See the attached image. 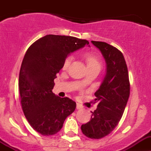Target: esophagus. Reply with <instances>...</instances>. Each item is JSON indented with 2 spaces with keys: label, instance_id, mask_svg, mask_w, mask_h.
<instances>
[{
  "label": "esophagus",
  "instance_id": "1",
  "mask_svg": "<svg viewBox=\"0 0 151 151\" xmlns=\"http://www.w3.org/2000/svg\"><path fill=\"white\" fill-rule=\"evenodd\" d=\"M82 108H83V107H82L81 105H80V104H78V103H77V109H81Z\"/></svg>",
  "mask_w": 151,
  "mask_h": 151
}]
</instances>
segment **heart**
<instances>
[{
	"instance_id": "heart-1",
	"label": "heart",
	"mask_w": 151,
	"mask_h": 151,
	"mask_svg": "<svg viewBox=\"0 0 151 151\" xmlns=\"http://www.w3.org/2000/svg\"><path fill=\"white\" fill-rule=\"evenodd\" d=\"M85 61H86L88 68H95V67L101 68V59H100V58L99 57L98 55H96V54H93V53H91V52L85 53ZM72 60H73L72 55L67 56L63 63V70L68 69V68H69Z\"/></svg>"
}]
</instances>
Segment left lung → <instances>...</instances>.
Instances as JSON below:
<instances>
[{"mask_svg":"<svg viewBox=\"0 0 151 151\" xmlns=\"http://www.w3.org/2000/svg\"><path fill=\"white\" fill-rule=\"evenodd\" d=\"M100 50L106 63V74L94 93L98 101L91 120L81 126L82 132L91 139H101L109 134L121 121L130 94L127 65L122 52L106 42L92 41Z\"/></svg>","mask_w":151,"mask_h":151,"instance_id":"obj_1","label":"left lung"}]
</instances>
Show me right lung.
<instances>
[{
  "mask_svg": "<svg viewBox=\"0 0 151 151\" xmlns=\"http://www.w3.org/2000/svg\"><path fill=\"white\" fill-rule=\"evenodd\" d=\"M88 44L73 36L50 34L27 50L19 75L21 106L29 124L42 135L57 134L75 110L74 101L53 93L54 80L67 55Z\"/></svg>",
  "mask_w": 151,
  "mask_h": 151,
  "instance_id": "add662e5",
  "label": "right lung"
}]
</instances>
